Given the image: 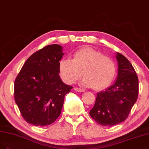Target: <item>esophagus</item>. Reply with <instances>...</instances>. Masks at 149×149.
Wrapping results in <instances>:
<instances>
[{
	"label": "esophagus",
	"mask_w": 149,
	"mask_h": 149,
	"mask_svg": "<svg viewBox=\"0 0 149 149\" xmlns=\"http://www.w3.org/2000/svg\"><path fill=\"white\" fill-rule=\"evenodd\" d=\"M74 90L75 91V92H84V90L81 89V88H77V87L74 88Z\"/></svg>",
	"instance_id": "obj_1"
}]
</instances>
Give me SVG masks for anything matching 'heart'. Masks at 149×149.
Returning <instances> with one entry per match:
<instances>
[{"label":"heart","mask_w":149,"mask_h":149,"mask_svg":"<svg viewBox=\"0 0 149 149\" xmlns=\"http://www.w3.org/2000/svg\"><path fill=\"white\" fill-rule=\"evenodd\" d=\"M61 77L72 84L81 76L80 84L86 87L102 90L109 86L116 74V64L109 57L91 47H83L73 54V59H62L59 65Z\"/></svg>","instance_id":"heart-1"}]
</instances>
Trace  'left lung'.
I'll return each instance as SVG.
<instances>
[{"mask_svg": "<svg viewBox=\"0 0 149 149\" xmlns=\"http://www.w3.org/2000/svg\"><path fill=\"white\" fill-rule=\"evenodd\" d=\"M118 77L115 83L97 93L90 115L102 126H113L124 121L136 102L139 80L133 66L126 57L117 52Z\"/></svg>", "mask_w": 149, "mask_h": 149, "instance_id": "1", "label": "left lung"}]
</instances>
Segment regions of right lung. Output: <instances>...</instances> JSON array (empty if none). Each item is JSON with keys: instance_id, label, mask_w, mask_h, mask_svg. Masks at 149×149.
<instances>
[{"instance_id": "right-lung-1", "label": "right lung", "mask_w": 149, "mask_h": 149, "mask_svg": "<svg viewBox=\"0 0 149 149\" xmlns=\"http://www.w3.org/2000/svg\"><path fill=\"white\" fill-rule=\"evenodd\" d=\"M64 54L61 46H46L26 61L17 77L15 101L24 119L32 125L54 123L60 116L65 95L73 88L63 83L59 75Z\"/></svg>"}]
</instances>
